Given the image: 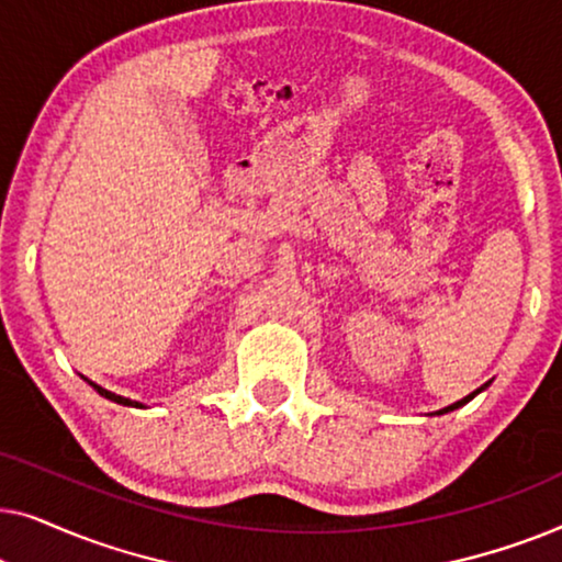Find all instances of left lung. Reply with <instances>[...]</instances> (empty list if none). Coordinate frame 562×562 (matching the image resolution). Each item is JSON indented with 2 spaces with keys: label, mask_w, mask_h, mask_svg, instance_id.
<instances>
[{
  "label": "left lung",
  "mask_w": 562,
  "mask_h": 562,
  "mask_svg": "<svg viewBox=\"0 0 562 562\" xmlns=\"http://www.w3.org/2000/svg\"><path fill=\"white\" fill-rule=\"evenodd\" d=\"M481 391H483V386H481V389H475V391H473V394H468L465 398H460V402H456V404H450V406H445V409H440V412H437V414H448V412H452V409H458V406H463V404H468V402H471V398H473L475 394H481Z\"/></svg>",
  "instance_id": "8db88e82"
}]
</instances>
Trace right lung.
I'll list each match as a JSON object with an SVG mask.
<instances>
[{"mask_svg": "<svg viewBox=\"0 0 562 562\" xmlns=\"http://www.w3.org/2000/svg\"><path fill=\"white\" fill-rule=\"evenodd\" d=\"M91 383V381H89ZM91 386H94V391L99 396H104V398H110V402H114V404H122V406H140L143 409V404L140 402H133V398H125V396H120V394H112V391H106V389H102V386H97V383H91Z\"/></svg>", "mask_w": 562, "mask_h": 562, "instance_id": "right-lung-1", "label": "right lung"}]
</instances>
